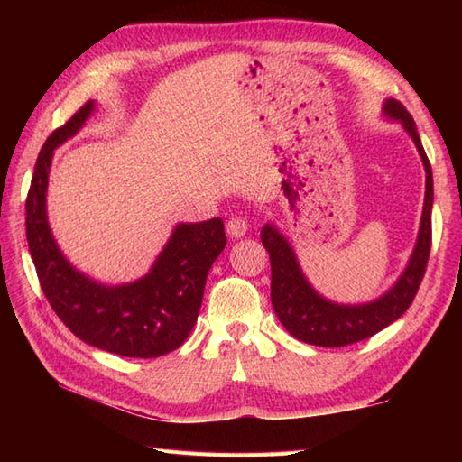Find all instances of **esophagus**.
Segmentation results:
<instances>
[{
	"instance_id": "1",
	"label": "esophagus",
	"mask_w": 462,
	"mask_h": 462,
	"mask_svg": "<svg viewBox=\"0 0 462 462\" xmlns=\"http://www.w3.org/2000/svg\"><path fill=\"white\" fill-rule=\"evenodd\" d=\"M226 232H228L232 238H242L244 234L248 232L246 218H242V216H232V218L226 222Z\"/></svg>"
}]
</instances>
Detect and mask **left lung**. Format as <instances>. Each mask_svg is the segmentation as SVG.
<instances>
[{
    "mask_svg": "<svg viewBox=\"0 0 462 462\" xmlns=\"http://www.w3.org/2000/svg\"><path fill=\"white\" fill-rule=\"evenodd\" d=\"M383 113L389 119L403 125L407 134L413 139L420 161L425 166V204L420 216V228L415 250L411 254L405 272L401 273L395 286L381 298L347 306V303L329 301L310 286L298 263L290 242L282 236L273 224H266L260 232L263 248L270 254L272 263V306L282 326L293 337L319 347H343L349 343L367 339L377 331L385 329L399 319L413 303L430 252V210H433V171L427 152L420 144L413 116L403 105L389 99L383 105Z\"/></svg>",
    "mask_w": 462,
    "mask_h": 462,
    "instance_id": "8db88e82",
    "label": "left lung"
}]
</instances>
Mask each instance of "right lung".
<instances>
[{"instance_id": "obj_1", "label": "right lung", "mask_w": 462, "mask_h": 462, "mask_svg": "<svg viewBox=\"0 0 462 462\" xmlns=\"http://www.w3.org/2000/svg\"><path fill=\"white\" fill-rule=\"evenodd\" d=\"M95 111L85 103L45 141L25 200L29 252L47 301L81 341L125 357H161L192 331L214 260L226 246L224 222L179 224L141 280L105 286L75 270L59 250L47 222V182L53 151L79 133Z\"/></svg>"}]
</instances>
